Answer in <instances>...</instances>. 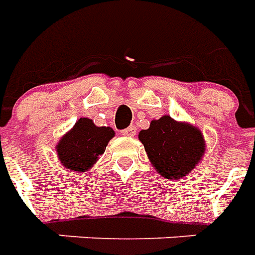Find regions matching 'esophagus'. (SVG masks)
I'll return each instance as SVG.
<instances>
[{
	"instance_id": "34e87169",
	"label": "esophagus",
	"mask_w": 255,
	"mask_h": 255,
	"mask_svg": "<svg viewBox=\"0 0 255 255\" xmlns=\"http://www.w3.org/2000/svg\"><path fill=\"white\" fill-rule=\"evenodd\" d=\"M135 133H136V128L135 127H128L122 131V135H124V136H133Z\"/></svg>"
}]
</instances>
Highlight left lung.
Segmentation results:
<instances>
[{
    "label": "left lung",
    "instance_id": "1",
    "mask_svg": "<svg viewBox=\"0 0 255 255\" xmlns=\"http://www.w3.org/2000/svg\"><path fill=\"white\" fill-rule=\"evenodd\" d=\"M151 165L161 176L179 180L191 173L206 151L201 129L190 123L177 122L168 115L151 120L138 135Z\"/></svg>",
    "mask_w": 255,
    "mask_h": 255
}]
</instances>
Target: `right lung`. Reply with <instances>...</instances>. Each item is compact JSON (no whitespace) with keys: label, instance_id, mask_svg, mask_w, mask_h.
<instances>
[{"label":"right lung","instance_id":"1","mask_svg":"<svg viewBox=\"0 0 255 255\" xmlns=\"http://www.w3.org/2000/svg\"><path fill=\"white\" fill-rule=\"evenodd\" d=\"M115 136L111 127H98L87 117H80L56 146L61 165L69 171L84 173L104 154L109 140Z\"/></svg>","mask_w":255,"mask_h":255}]
</instances>
